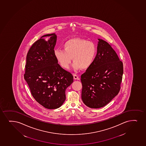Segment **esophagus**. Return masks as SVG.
Listing matches in <instances>:
<instances>
[{"label":"esophagus","mask_w":146,"mask_h":146,"mask_svg":"<svg viewBox=\"0 0 146 146\" xmlns=\"http://www.w3.org/2000/svg\"><path fill=\"white\" fill-rule=\"evenodd\" d=\"M73 76H74V79L75 80H79V76L76 75V74H73Z\"/></svg>","instance_id":"1"}]
</instances>
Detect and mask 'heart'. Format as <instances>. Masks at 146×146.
Segmentation results:
<instances>
[{
    "label": "heart",
    "instance_id": "1",
    "mask_svg": "<svg viewBox=\"0 0 146 146\" xmlns=\"http://www.w3.org/2000/svg\"><path fill=\"white\" fill-rule=\"evenodd\" d=\"M64 50L56 49L54 55L58 64L64 68L68 69L72 61L76 70L87 69L94 60L97 48L94 43L84 39L73 38L67 40L63 45Z\"/></svg>",
    "mask_w": 146,
    "mask_h": 146
}]
</instances>
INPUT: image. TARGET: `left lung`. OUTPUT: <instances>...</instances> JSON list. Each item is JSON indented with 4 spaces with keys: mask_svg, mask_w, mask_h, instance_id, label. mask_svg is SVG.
I'll list each match as a JSON object with an SVG mask.
<instances>
[{
    "mask_svg": "<svg viewBox=\"0 0 146 146\" xmlns=\"http://www.w3.org/2000/svg\"><path fill=\"white\" fill-rule=\"evenodd\" d=\"M97 53L92 64L81 75L82 99L90 108L105 106L118 94L123 64L107 42L98 39Z\"/></svg>",
    "mask_w": 146,
    "mask_h": 146,
    "instance_id": "1",
    "label": "left lung"
}]
</instances>
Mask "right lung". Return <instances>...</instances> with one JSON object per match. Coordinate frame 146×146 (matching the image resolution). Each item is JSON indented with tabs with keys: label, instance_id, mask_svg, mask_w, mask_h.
Instances as JSON below:
<instances>
[{
	"label": "right lung",
	"instance_id": "right-lung-1",
	"mask_svg": "<svg viewBox=\"0 0 146 146\" xmlns=\"http://www.w3.org/2000/svg\"><path fill=\"white\" fill-rule=\"evenodd\" d=\"M49 36L47 41L42 38ZM57 41L55 33L41 36L30 48L24 75L31 94L47 109L60 108L65 101V90L73 82V76L58 64L54 55Z\"/></svg>",
	"mask_w": 146,
	"mask_h": 146
}]
</instances>
